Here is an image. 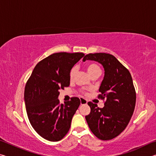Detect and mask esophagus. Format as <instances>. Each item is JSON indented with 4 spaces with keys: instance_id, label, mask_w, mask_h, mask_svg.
<instances>
[{
    "instance_id": "34e87169",
    "label": "esophagus",
    "mask_w": 156,
    "mask_h": 156,
    "mask_svg": "<svg viewBox=\"0 0 156 156\" xmlns=\"http://www.w3.org/2000/svg\"><path fill=\"white\" fill-rule=\"evenodd\" d=\"M80 105H86L87 103V100L86 99L80 97Z\"/></svg>"
}]
</instances>
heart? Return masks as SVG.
<instances>
[{"label": "heart", "instance_id": "b5f03b06", "mask_svg": "<svg viewBox=\"0 0 156 156\" xmlns=\"http://www.w3.org/2000/svg\"><path fill=\"white\" fill-rule=\"evenodd\" d=\"M87 69L89 74L91 75V73L96 72V71H100V69L97 65L94 64V63H91V64H89L87 66ZM76 72V67H73L72 69H71L70 73H69V76L71 78H72L73 76H74Z\"/></svg>", "mask_w": 156, "mask_h": 156}]
</instances>
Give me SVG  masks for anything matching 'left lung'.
<instances>
[{
    "mask_svg": "<svg viewBox=\"0 0 156 156\" xmlns=\"http://www.w3.org/2000/svg\"><path fill=\"white\" fill-rule=\"evenodd\" d=\"M103 66L105 76L100 84L99 98L106 99L103 108L88 102L91 108L87 122L98 138L109 140L117 137L128 125L135 109L136 94L131 73L113 55L89 54L83 58Z\"/></svg>",
    "mask_w": 156,
    "mask_h": 156,
    "instance_id": "8db88e82",
    "label": "left lung"
}]
</instances>
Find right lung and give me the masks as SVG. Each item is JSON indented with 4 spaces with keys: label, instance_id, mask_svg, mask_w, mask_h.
<instances>
[{
    "label": "right lung",
    "instance_id": "1",
    "mask_svg": "<svg viewBox=\"0 0 156 156\" xmlns=\"http://www.w3.org/2000/svg\"><path fill=\"white\" fill-rule=\"evenodd\" d=\"M84 56L78 52L50 55L36 65L26 83L24 99L29 120L47 140L59 141L69 130L80 100L73 97L60 104L59 90L69 86L70 71Z\"/></svg>",
    "mask_w": 156,
    "mask_h": 156
}]
</instances>
